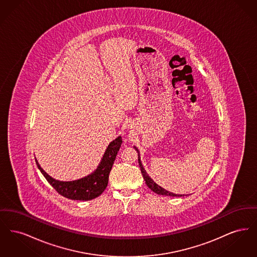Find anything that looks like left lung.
<instances>
[{
  "instance_id": "8db88e82",
  "label": "left lung",
  "mask_w": 257,
  "mask_h": 257,
  "mask_svg": "<svg viewBox=\"0 0 257 257\" xmlns=\"http://www.w3.org/2000/svg\"><path fill=\"white\" fill-rule=\"evenodd\" d=\"M135 150L138 152V158H139V165H140V168H141V171H142V174H143V177H144V179H145V181H146V184L147 185V187L151 190V191H153L154 193H156V194H158V195H161V196H184L185 195H176V194H173V193H171V192H169V191H167V190H165L164 188H162L161 186H159L158 184L155 183L154 181H153V179L147 174V171L145 170V168H144V166H143V164H142V161H141V156H140V151H139V149L137 148V147H134Z\"/></svg>"
}]
</instances>
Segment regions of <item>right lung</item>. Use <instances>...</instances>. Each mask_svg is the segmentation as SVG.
Returning <instances> with one entry per match:
<instances>
[{
    "label": "right lung",
    "mask_w": 257,
    "mask_h": 257,
    "mask_svg": "<svg viewBox=\"0 0 257 257\" xmlns=\"http://www.w3.org/2000/svg\"><path fill=\"white\" fill-rule=\"evenodd\" d=\"M121 144V136H118L110 142L96 170L85 177L73 181H61L53 178L40 167L37 159L36 162L38 170L60 195L73 200H90L100 196L107 188L109 174Z\"/></svg>",
    "instance_id": "1"
}]
</instances>
